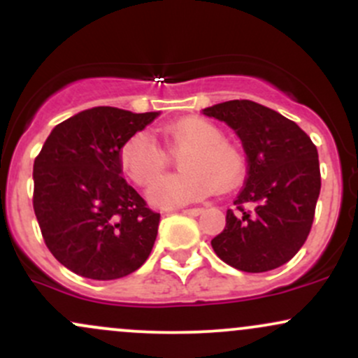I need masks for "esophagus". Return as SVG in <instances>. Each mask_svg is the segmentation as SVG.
Masks as SVG:
<instances>
[{"instance_id":"34e87169","label":"esophagus","mask_w":358,"mask_h":358,"mask_svg":"<svg viewBox=\"0 0 358 358\" xmlns=\"http://www.w3.org/2000/svg\"><path fill=\"white\" fill-rule=\"evenodd\" d=\"M180 213L193 215V217H198V215L203 213V208H186V210H180Z\"/></svg>"}]
</instances>
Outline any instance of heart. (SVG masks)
I'll return each instance as SVG.
<instances>
[{"label": "heart", "instance_id": "heart-1", "mask_svg": "<svg viewBox=\"0 0 358 358\" xmlns=\"http://www.w3.org/2000/svg\"><path fill=\"white\" fill-rule=\"evenodd\" d=\"M164 140L172 148H187L180 155L184 172L156 180L148 189V199L159 208H180L213 193L217 186L232 187L242 179L245 159L236 145L224 140L213 122L187 117L164 128ZM122 171L138 186H147L165 169V155L148 133H136L122 145L119 153Z\"/></svg>", "mask_w": 358, "mask_h": 358}]
</instances>
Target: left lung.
<instances>
[{"label": "left lung", "instance_id": "obj_1", "mask_svg": "<svg viewBox=\"0 0 358 358\" xmlns=\"http://www.w3.org/2000/svg\"><path fill=\"white\" fill-rule=\"evenodd\" d=\"M203 114L230 126L248 155L237 210L227 211L211 248L241 271L275 270L297 255L313 227L321 191L317 148L294 121L257 102L215 103Z\"/></svg>", "mask_w": 358, "mask_h": 358}]
</instances>
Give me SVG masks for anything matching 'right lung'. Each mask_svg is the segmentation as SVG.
I'll return each mask as SVG.
<instances>
[{
	"instance_id": "1",
	"label": "right lung",
	"mask_w": 358,
	"mask_h": 358,
	"mask_svg": "<svg viewBox=\"0 0 358 358\" xmlns=\"http://www.w3.org/2000/svg\"><path fill=\"white\" fill-rule=\"evenodd\" d=\"M160 113L92 107L59 122L34 162V211L63 266L116 280L148 259L160 213L121 178L122 145Z\"/></svg>"
}]
</instances>
